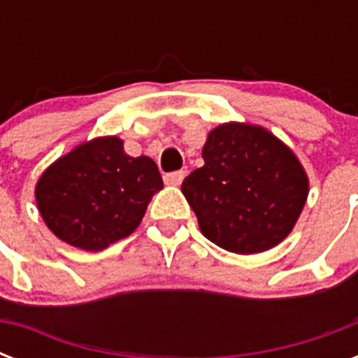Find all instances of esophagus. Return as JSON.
<instances>
[{"label":"esophagus","instance_id":"obj_1","mask_svg":"<svg viewBox=\"0 0 358 358\" xmlns=\"http://www.w3.org/2000/svg\"><path fill=\"white\" fill-rule=\"evenodd\" d=\"M185 178V173L184 171H174V173H167L163 176V182L167 185H180L184 182Z\"/></svg>","mask_w":358,"mask_h":358}]
</instances>
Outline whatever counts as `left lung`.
I'll use <instances>...</instances> for the list:
<instances>
[{
  "label": "left lung",
  "mask_w": 358,
  "mask_h": 358,
  "mask_svg": "<svg viewBox=\"0 0 358 358\" xmlns=\"http://www.w3.org/2000/svg\"><path fill=\"white\" fill-rule=\"evenodd\" d=\"M204 165L182 182L201 232L219 247L255 255L297 223L308 178L297 156L262 126L227 122L208 134Z\"/></svg>",
  "instance_id": "1"
}]
</instances>
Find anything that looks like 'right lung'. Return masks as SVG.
Instances as JSON below:
<instances>
[{
    "mask_svg": "<svg viewBox=\"0 0 358 358\" xmlns=\"http://www.w3.org/2000/svg\"><path fill=\"white\" fill-rule=\"evenodd\" d=\"M163 187L150 157H131L119 137L76 146L42 173L36 206L48 229L83 250H103L139 227L154 193Z\"/></svg>",
    "mask_w": 358,
    "mask_h": 358,
    "instance_id": "right-lung-1",
    "label": "right lung"
}]
</instances>
